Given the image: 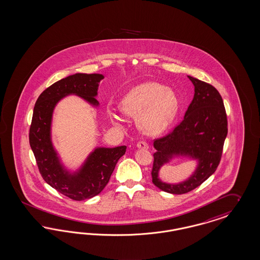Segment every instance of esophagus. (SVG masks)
<instances>
[{"instance_id":"34e87169","label":"esophagus","mask_w":260,"mask_h":260,"mask_svg":"<svg viewBox=\"0 0 260 260\" xmlns=\"http://www.w3.org/2000/svg\"><path fill=\"white\" fill-rule=\"evenodd\" d=\"M137 148L142 149V150H147V149H149V145H148V143H146L145 141H140V142L137 143Z\"/></svg>"}]
</instances>
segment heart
Here are the masks:
<instances>
[{
	"label": "heart",
	"instance_id": "heart-1",
	"mask_svg": "<svg viewBox=\"0 0 260 260\" xmlns=\"http://www.w3.org/2000/svg\"><path fill=\"white\" fill-rule=\"evenodd\" d=\"M178 95L173 89L155 81H144L129 90L119 103L120 111L128 117L137 116V125L146 135L164 132L179 111ZM109 119L119 125L121 118L109 111Z\"/></svg>",
	"mask_w": 260,
	"mask_h": 260
}]
</instances>
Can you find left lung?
<instances>
[{"mask_svg": "<svg viewBox=\"0 0 260 260\" xmlns=\"http://www.w3.org/2000/svg\"><path fill=\"white\" fill-rule=\"evenodd\" d=\"M192 81L194 98L182 121L174 131L154 140L152 182L171 194H184L200 186L214 173L222 156L228 135V121L224 102L218 90L209 83L187 76ZM177 157L196 160L198 167L188 179L179 184H168L159 178L162 166Z\"/></svg>", "mask_w": 260, "mask_h": 260, "instance_id": "obj_1", "label": "left lung"}]
</instances>
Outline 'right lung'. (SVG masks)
Wrapping results in <instances>:
<instances>
[{"label": "right lung", "mask_w": 260, "mask_h": 260, "mask_svg": "<svg viewBox=\"0 0 260 260\" xmlns=\"http://www.w3.org/2000/svg\"><path fill=\"white\" fill-rule=\"evenodd\" d=\"M102 74L71 75L54 82L36 101L29 128V145L38 169L46 182L66 197L83 201L95 197L108 184L117 162L125 154V146L97 147L90 152L79 169H67L52 140L54 108L64 97L77 95L92 107L98 108L99 83Z\"/></svg>", "instance_id": "obj_1"}]
</instances>
